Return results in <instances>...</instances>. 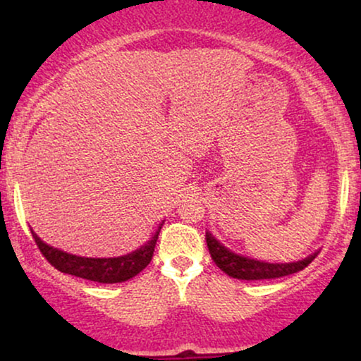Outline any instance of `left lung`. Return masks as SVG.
<instances>
[{"label":"left lung","instance_id":"left-lung-1","mask_svg":"<svg viewBox=\"0 0 361 361\" xmlns=\"http://www.w3.org/2000/svg\"><path fill=\"white\" fill-rule=\"evenodd\" d=\"M207 246H209L212 259L215 261V264L226 273L231 278L236 279H245V281H259V279H274V278H283V276H289L298 273V271L304 269L305 266H309L315 259V255H310L309 258L298 263H264V261H256L245 258V256L231 253L230 250H226L224 245H220L209 231L205 233Z\"/></svg>","mask_w":361,"mask_h":361}]
</instances>
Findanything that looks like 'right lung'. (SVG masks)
Here are the masks:
<instances>
[{
  "label": "right lung",
  "mask_w": 361,
  "mask_h": 361,
  "mask_svg": "<svg viewBox=\"0 0 361 361\" xmlns=\"http://www.w3.org/2000/svg\"><path fill=\"white\" fill-rule=\"evenodd\" d=\"M159 230L156 231V235L152 236L149 243L141 246L137 251H133V253L126 256H120V258L102 259L82 258V256L63 253V251L52 248V246L44 243L34 231H31V233L44 258H46L54 268L61 271V273L72 274L77 276V278L88 281H97V283L113 284L135 278L136 274H140L141 271L149 264V261L152 259V253H154L156 248L157 236H159Z\"/></svg>",
  "instance_id": "1"
}]
</instances>
